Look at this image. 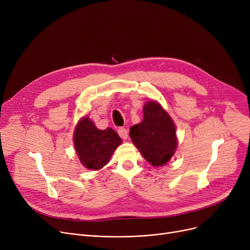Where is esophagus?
<instances>
[{"mask_svg":"<svg viewBox=\"0 0 250 250\" xmlns=\"http://www.w3.org/2000/svg\"><path fill=\"white\" fill-rule=\"evenodd\" d=\"M117 133L122 139H126L127 138V130H126L125 127H118Z\"/></svg>","mask_w":250,"mask_h":250,"instance_id":"obj_1","label":"esophagus"}]
</instances>
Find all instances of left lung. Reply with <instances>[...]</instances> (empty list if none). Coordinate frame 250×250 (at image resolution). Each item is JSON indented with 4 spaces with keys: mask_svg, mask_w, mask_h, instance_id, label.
I'll use <instances>...</instances> for the list:
<instances>
[{
    "mask_svg": "<svg viewBox=\"0 0 250 250\" xmlns=\"http://www.w3.org/2000/svg\"><path fill=\"white\" fill-rule=\"evenodd\" d=\"M143 111V122L130 127L129 136L149 163L153 166L165 165L177 145L174 123L155 101L147 102Z\"/></svg>",
    "mask_w": 250,
    "mask_h": 250,
    "instance_id": "obj_1",
    "label": "left lung"
}]
</instances>
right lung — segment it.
Masks as SVG:
<instances>
[{
  "label": "right lung",
  "instance_id": "right-lung-1",
  "mask_svg": "<svg viewBox=\"0 0 250 250\" xmlns=\"http://www.w3.org/2000/svg\"><path fill=\"white\" fill-rule=\"evenodd\" d=\"M74 143L81 163L88 169L97 170L108 163L122 140L111 127L98 129L93 122L84 117L77 125Z\"/></svg>",
  "mask_w": 250,
  "mask_h": 250
}]
</instances>
